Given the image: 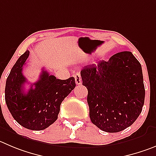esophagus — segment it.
<instances>
[{
  "label": "esophagus",
  "instance_id": "1",
  "mask_svg": "<svg viewBox=\"0 0 156 156\" xmlns=\"http://www.w3.org/2000/svg\"><path fill=\"white\" fill-rule=\"evenodd\" d=\"M74 78H75V83H76L77 85H81V75H80L79 73L75 74V75H74Z\"/></svg>",
  "mask_w": 156,
  "mask_h": 156
}]
</instances>
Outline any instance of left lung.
<instances>
[{"mask_svg":"<svg viewBox=\"0 0 156 156\" xmlns=\"http://www.w3.org/2000/svg\"><path fill=\"white\" fill-rule=\"evenodd\" d=\"M81 76L93 124L111 133L133 124L142 112L145 92L142 66L132 52H119L108 62L85 66Z\"/></svg>","mask_w":156,"mask_h":156,"instance_id":"8db88e82","label":"left lung"}]
</instances>
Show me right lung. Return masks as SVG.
<instances>
[{
    "mask_svg": "<svg viewBox=\"0 0 156 156\" xmlns=\"http://www.w3.org/2000/svg\"><path fill=\"white\" fill-rule=\"evenodd\" d=\"M29 53L27 50L20 56L11 70L6 81L5 101L18 124L27 129L40 131L57 120L61 104L76 85L73 77L66 80L57 79L42 69L39 80L24 92L27 79L22 70Z\"/></svg>",
    "mask_w": 156,
    "mask_h": 156,
    "instance_id": "1",
    "label": "right lung"
}]
</instances>
